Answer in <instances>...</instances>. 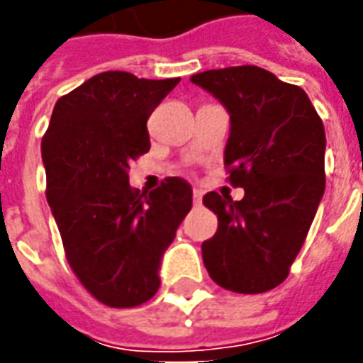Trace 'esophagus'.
Masks as SVG:
<instances>
[{"instance_id": "obj_1", "label": "esophagus", "mask_w": 363, "mask_h": 363, "mask_svg": "<svg viewBox=\"0 0 363 363\" xmlns=\"http://www.w3.org/2000/svg\"><path fill=\"white\" fill-rule=\"evenodd\" d=\"M192 200H194V204H202V190L194 189L192 190Z\"/></svg>"}]
</instances>
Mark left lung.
I'll use <instances>...</instances> for the list:
<instances>
[{"label": "left lung", "mask_w": 363, "mask_h": 363, "mask_svg": "<svg viewBox=\"0 0 363 363\" xmlns=\"http://www.w3.org/2000/svg\"><path fill=\"white\" fill-rule=\"evenodd\" d=\"M229 112L223 161L243 200L208 192L218 231L202 243L218 286L262 294L288 278L325 194V126L301 87L257 66L190 77Z\"/></svg>", "instance_id": "left-lung-1"}]
</instances>
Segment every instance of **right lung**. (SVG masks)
<instances>
[{
    "instance_id": "1",
    "label": "right lung",
    "mask_w": 363,
    "mask_h": 363,
    "mask_svg": "<svg viewBox=\"0 0 363 363\" xmlns=\"http://www.w3.org/2000/svg\"><path fill=\"white\" fill-rule=\"evenodd\" d=\"M181 77L104 72L67 93L43 138L46 198L69 267L108 307H135L159 289L161 259L192 208V186L169 177L134 190L128 169L150 150L147 118Z\"/></svg>"
}]
</instances>
